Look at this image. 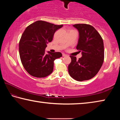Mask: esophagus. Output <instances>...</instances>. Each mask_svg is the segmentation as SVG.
Returning <instances> with one entry per match:
<instances>
[{"instance_id": "1", "label": "esophagus", "mask_w": 120, "mask_h": 120, "mask_svg": "<svg viewBox=\"0 0 120 120\" xmlns=\"http://www.w3.org/2000/svg\"><path fill=\"white\" fill-rule=\"evenodd\" d=\"M62 56H67V54H64V53H62Z\"/></svg>"}]
</instances>
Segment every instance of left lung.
<instances>
[{"label":"left lung","instance_id":"8db88e82","mask_svg":"<svg viewBox=\"0 0 120 120\" xmlns=\"http://www.w3.org/2000/svg\"><path fill=\"white\" fill-rule=\"evenodd\" d=\"M79 32L76 49L82 56L77 60L70 56L71 62L68 66L70 76L77 81L89 80L96 75L102 66L104 58V43L101 36L92 26L85 24L73 25Z\"/></svg>","mask_w":120,"mask_h":120}]
</instances>
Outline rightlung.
Instances as JSON below:
<instances>
[{
    "label": "right lung",
    "mask_w": 120,
    "mask_h": 120,
    "mask_svg": "<svg viewBox=\"0 0 120 120\" xmlns=\"http://www.w3.org/2000/svg\"><path fill=\"white\" fill-rule=\"evenodd\" d=\"M62 26L38 21L26 28L19 43V52L24 68L31 76L44 78L52 72L54 61L62 55L59 52L45 53V50L56 31Z\"/></svg>",
    "instance_id": "1"
}]
</instances>
